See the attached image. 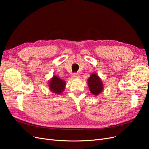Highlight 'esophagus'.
<instances>
[{
    "mask_svg": "<svg viewBox=\"0 0 149 149\" xmlns=\"http://www.w3.org/2000/svg\"><path fill=\"white\" fill-rule=\"evenodd\" d=\"M72 78H74V79H75V78H79V74H78V73H73V76H72Z\"/></svg>",
    "mask_w": 149,
    "mask_h": 149,
    "instance_id": "esophagus-1",
    "label": "esophagus"
}]
</instances>
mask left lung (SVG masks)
<instances>
[{
  "label": "left lung",
  "instance_id": "left-lung-1",
  "mask_svg": "<svg viewBox=\"0 0 149 149\" xmlns=\"http://www.w3.org/2000/svg\"><path fill=\"white\" fill-rule=\"evenodd\" d=\"M89 91L93 95L97 96L103 91V84L101 78L96 73H93L88 80Z\"/></svg>",
  "mask_w": 149,
  "mask_h": 149
}]
</instances>
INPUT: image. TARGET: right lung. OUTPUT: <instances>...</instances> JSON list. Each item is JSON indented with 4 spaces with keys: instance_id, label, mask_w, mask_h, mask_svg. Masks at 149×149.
<instances>
[{
    "instance_id": "right-lung-1",
    "label": "right lung",
    "mask_w": 149,
    "mask_h": 149,
    "mask_svg": "<svg viewBox=\"0 0 149 149\" xmlns=\"http://www.w3.org/2000/svg\"><path fill=\"white\" fill-rule=\"evenodd\" d=\"M49 88L51 91L56 94H60L64 91L66 83L65 81L61 79L57 76H53V78L49 80Z\"/></svg>"
}]
</instances>
